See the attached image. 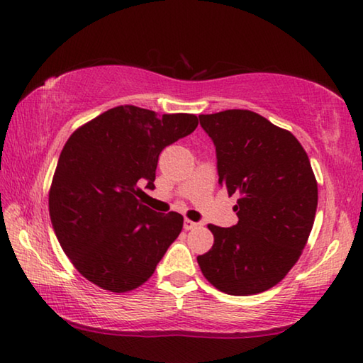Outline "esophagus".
Segmentation results:
<instances>
[{"label": "esophagus", "mask_w": 363, "mask_h": 363, "mask_svg": "<svg viewBox=\"0 0 363 363\" xmlns=\"http://www.w3.org/2000/svg\"><path fill=\"white\" fill-rule=\"evenodd\" d=\"M195 227H196V223H194V220L184 219V230H192Z\"/></svg>", "instance_id": "34e87169"}]
</instances>
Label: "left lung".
Instances as JSON below:
<instances>
[{
	"mask_svg": "<svg viewBox=\"0 0 363 363\" xmlns=\"http://www.w3.org/2000/svg\"><path fill=\"white\" fill-rule=\"evenodd\" d=\"M199 118L216 147L219 184L238 195V223L208 225L214 243L196 261L220 291L262 293L290 272L314 225L318 195L311 162L290 131L250 110Z\"/></svg>",
	"mask_w": 363,
	"mask_h": 363,
	"instance_id": "8db88e82",
	"label": "left lung"
}]
</instances>
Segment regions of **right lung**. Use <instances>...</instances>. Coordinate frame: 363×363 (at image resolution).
<instances>
[{"label": "right lung", "instance_id": "right-lung-1", "mask_svg": "<svg viewBox=\"0 0 363 363\" xmlns=\"http://www.w3.org/2000/svg\"><path fill=\"white\" fill-rule=\"evenodd\" d=\"M195 115L110 108L72 134L49 190L52 229L73 266L94 285L125 293L143 285L182 230L179 213L143 205L164 147L195 131Z\"/></svg>", "mask_w": 363, "mask_h": 363}]
</instances>
